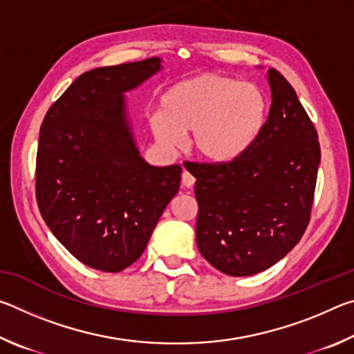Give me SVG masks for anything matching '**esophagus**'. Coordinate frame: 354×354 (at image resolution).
<instances>
[{
    "mask_svg": "<svg viewBox=\"0 0 354 354\" xmlns=\"http://www.w3.org/2000/svg\"><path fill=\"white\" fill-rule=\"evenodd\" d=\"M181 181H183L184 187H194L195 178L192 176L187 170H184V171H183V176H181Z\"/></svg>",
    "mask_w": 354,
    "mask_h": 354,
    "instance_id": "1",
    "label": "esophagus"
}]
</instances>
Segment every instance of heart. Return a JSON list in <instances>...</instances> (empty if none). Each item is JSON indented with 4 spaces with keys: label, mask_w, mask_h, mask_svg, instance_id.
I'll list each match as a JSON object with an SVG mask.
<instances>
[{
    "label": "heart",
    "mask_w": 354,
    "mask_h": 354,
    "mask_svg": "<svg viewBox=\"0 0 354 354\" xmlns=\"http://www.w3.org/2000/svg\"><path fill=\"white\" fill-rule=\"evenodd\" d=\"M267 118L266 93L253 82L207 71L171 86L151 117L160 145L178 148L192 131L190 147L206 162L225 165L247 154Z\"/></svg>",
    "instance_id": "1"
}]
</instances>
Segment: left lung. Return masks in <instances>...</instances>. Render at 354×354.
Masks as SVG:
<instances>
[{"label":"left lung","mask_w":354,"mask_h":354,"mask_svg":"<svg viewBox=\"0 0 354 354\" xmlns=\"http://www.w3.org/2000/svg\"><path fill=\"white\" fill-rule=\"evenodd\" d=\"M267 77L272 106L254 147L236 162L185 167L196 178V245L230 277H250L283 259L313 209L319 136L286 77L274 68Z\"/></svg>","instance_id":"obj_1"}]
</instances>
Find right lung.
Listing matches in <instances>:
<instances>
[{"label": "right lung", "instance_id": "add662e5", "mask_svg": "<svg viewBox=\"0 0 354 354\" xmlns=\"http://www.w3.org/2000/svg\"><path fill=\"white\" fill-rule=\"evenodd\" d=\"M159 57L86 71L41 122L35 198L53 234L77 261L122 272L139 259L181 165L153 167L136 147L124 92L158 73Z\"/></svg>", "mask_w": 354, "mask_h": 354}]
</instances>
